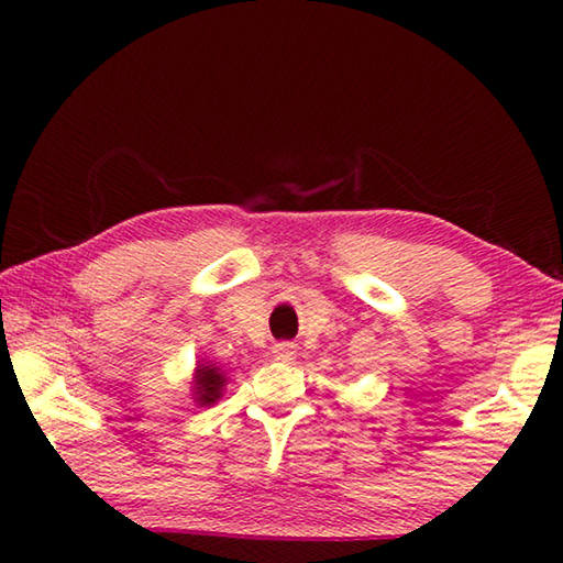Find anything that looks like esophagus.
<instances>
[{
    "mask_svg": "<svg viewBox=\"0 0 563 563\" xmlns=\"http://www.w3.org/2000/svg\"><path fill=\"white\" fill-rule=\"evenodd\" d=\"M273 357L283 360V362L292 360L295 357V345H292V342H278V345L273 347Z\"/></svg>",
    "mask_w": 563,
    "mask_h": 563,
    "instance_id": "34e87169",
    "label": "esophagus"
}]
</instances>
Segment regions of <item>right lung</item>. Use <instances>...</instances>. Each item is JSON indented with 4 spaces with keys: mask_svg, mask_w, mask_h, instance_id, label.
Instances as JSON below:
<instances>
[{
    "mask_svg": "<svg viewBox=\"0 0 563 563\" xmlns=\"http://www.w3.org/2000/svg\"><path fill=\"white\" fill-rule=\"evenodd\" d=\"M223 385H225V377L223 373H218V367L206 365L196 369V395H198L196 399L201 405L216 402L223 393Z\"/></svg>",
    "mask_w": 563,
    "mask_h": 563,
    "instance_id": "right-lung-1",
    "label": "right lung"
}]
</instances>
